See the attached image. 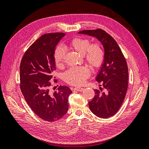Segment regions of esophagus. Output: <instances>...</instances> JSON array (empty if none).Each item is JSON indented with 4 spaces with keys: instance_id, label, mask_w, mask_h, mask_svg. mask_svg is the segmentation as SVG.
<instances>
[{
    "instance_id": "esophagus-1",
    "label": "esophagus",
    "mask_w": 149,
    "mask_h": 149,
    "mask_svg": "<svg viewBox=\"0 0 149 149\" xmlns=\"http://www.w3.org/2000/svg\"><path fill=\"white\" fill-rule=\"evenodd\" d=\"M74 89L76 90V91H82L84 90V88H81V87H75L74 88Z\"/></svg>"
}]
</instances>
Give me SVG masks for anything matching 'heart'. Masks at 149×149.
<instances>
[{
	"instance_id": "heart-1",
	"label": "heart",
	"mask_w": 149,
	"mask_h": 149,
	"mask_svg": "<svg viewBox=\"0 0 149 149\" xmlns=\"http://www.w3.org/2000/svg\"><path fill=\"white\" fill-rule=\"evenodd\" d=\"M67 47L83 55L86 63L93 69L98 68L103 63L105 54L100 43L90 44L88 38L78 37L72 39ZM65 58V49L61 47H58L54 53V61L57 67L60 68L63 65ZM89 74V72L86 68H75L66 71L64 78L68 83L79 85L84 82Z\"/></svg>"
}]
</instances>
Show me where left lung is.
<instances>
[{"instance_id":"1","label":"left lung","mask_w":149,"mask_h":149,"mask_svg":"<svg viewBox=\"0 0 149 149\" xmlns=\"http://www.w3.org/2000/svg\"><path fill=\"white\" fill-rule=\"evenodd\" d=\"M96 38L104 49V60L96 79L101 83L100 90L94 89L95 95L89 102V109L99 118L113 116L122 106L128 87V67L118 44L104 30H85L78 32ZM101 86V85H100Z\"/></svg>"}]
</instances>
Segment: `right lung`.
<instances>
[{
	"instance_id": "obj_1",
	"label": "right lung",
	"mask_w": 149,
	"mask_h": 149,
	"mask_svg": "<svg viewBox=\"0 0 149 149\" xmlns=\"http://www.w3.org/2000/svg\"><path fill=\"white\" fill-rule=\"evenodd\" d=\"M65 35L51 33L41 36L27 49L20 65V87L25 100L40 118L48 122L59 120L66 114L68 96L72 93L66 86H60L53 92L50 89L49 81L56 70L55 47Z\"/></svg>"
}]
</instances>
